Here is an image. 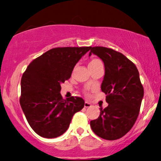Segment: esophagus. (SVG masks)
Segmentation results:
<instances>
[{
    "instance_id": "esophagus-1",
    "label": "esophagus",
    "mask_w": 161,
    "mask_h": 161,
    "mask_svg": "<svg viewBox=\"0 0 161 161\" xmlns=\"http://www.w3.org/2000/svg\"><path fill=\"white\" fill-rule=\"evenodd\" d=\"M90 106H91V104H90L89 102L86 101V102L84 103V107L85 108H89V107H90Z\"/></svg>"
}]
</instances>
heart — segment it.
I'll return each mask as SVG.
<instances>
[{"instance_id":"heart-1","label":"heart","mask_w":161,"mask_h":161,"mask_svg":"<svg viewBox=\"0 0 161 161\" xmlns=\"http://www.w3.org/2000/svg\"><path fill=\"white\" fill-rule=\"evenodd\" d=\"M99 64H103L102 61H101L100 59L98 58H93L91 59V61H90L89 63V67H93V66H97L99 65Z\"/></svg>"}]
</instances>
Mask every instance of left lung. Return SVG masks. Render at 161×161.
<instances>
[{"label": "left lung", "instance_id": "8db88e82", "mask_svg": "<svg viewBox=\"0 0 161 161\" xmlns=\"http://www.w3.org/2000/svg\"><path fill=\"white\" fill-rule=\"evenodd\" d=\"M91 54L103 61L105 75L101 90L106 93L108 106L100 109L98 119L90 121V127L97 136L116 140L131 130L138 118L144 97L136 66L120 52L106 47L90 48Z\"/></svg>", "mask_w": 161, "mask_h": 161}]
</instances>
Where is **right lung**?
<instances>
[{
  "instance_id": "add662e5",
  "label": "right lung",
  "mask_w": 161,
  "mask_h": 161,
  "mask_svg": "<svg viewBox=\"0 0 161 161\" xmlns=\"http://www.w3.org/2000/svg\"><path fill=\"white\" fill-rule=\"evenodd\" d=\"M91 47H62L45 52L29 64L21 78V108L30 127L46 138L60 136L84 106L80 97L64 100L61 84Z\"/></svg>"
}]
</instances>
